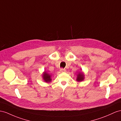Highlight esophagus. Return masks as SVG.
<instances>
[{"instance_id": "obj_1", "label": "esophagus", "mask_w": 121, "mask_h": 121, "mask_svg": "<svg viewBox=\"0 0 121 121\" xmlns=\"http://www.w3.org/2000/svg\"><path fill=\"white\" fill-rule=\"evenodd\" d=\"M60 71L61 72H66V70L65 69H62H62H60Z\"/></svg>"}]
</instances>
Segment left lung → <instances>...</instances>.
Wrapping results in <instances>:
<instances>
[{
  "mask_svg": "<svg viewBox=\"0 0 121 121\" xmlns=\"http://www.w3.org/2000/svg\"><path fill=\"white\" fill-rule=\"evenodd\" d=\"M84 79V75L83 73H79L77 75V81L78 82H81Z\"/></svg>",
  "mask_w": 121,
  "mask_h": 121,
  "instance_id": "1",
  "label": "left lung"
}]
</instances>
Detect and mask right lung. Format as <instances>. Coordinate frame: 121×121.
Listing matches in <instances>:
<instances>
[{
    "label": "right lung",
    "instance_id": "obj_1",
    "mask_svg": "<svg viewBox=\"0 0 121 121\" xmlns=\"http://www.w3.org/2000/svg\"><path fill=\"white\" fill-rule=\"evenodd\" d=\"M42 77L43 80H44V81L45 82H50L52 81V79H51V76L48 74V73H46V72H44L43 73V75H42Z\"/></svg>",
    "mask_w": 121,
    "mask_h": 121
}]
</instances>
